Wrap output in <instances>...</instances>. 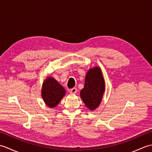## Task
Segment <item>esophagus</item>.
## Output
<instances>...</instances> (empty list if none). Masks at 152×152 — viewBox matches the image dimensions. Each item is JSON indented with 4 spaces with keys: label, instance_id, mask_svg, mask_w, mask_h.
<instances>
[{
    "label": "esophagus",
    "instance_id": "esophagus-1",
    "mask_svg": "<svg viewBox=\"0 0 152 152\" xmlns=\"http://www.w3.org/2000/svg\"><path fill=\"white\" fill-rule=\"evenodd\" d=\"M76 93H77V89L76 88H74L72 89H70V93H71V94H76Z\"/></svg>",
    "mask_w": 152,
    "mask_h": 152
}]
</instances>
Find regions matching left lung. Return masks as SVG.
<instances>
[{
  "label": "left lung",
  "instance_id": "left-lung-1",
  "mask_svg": "<svg viewBox=\"0 0 152 152\" xmlns=\"http://www.w3.org/2000/svg\"><path fill=\"white\" fill-rule=\"evenodd\" d=\"M105 91V82L101 68L95 66L87 72L83 88L80 91V97L90 110L97 108Z\"/></svg>",
  "mask_w": 152,
  "mask_h": 152
}]
</instances>
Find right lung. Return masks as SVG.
<instances>
[{
    "label": "right lung",
    "instance_id": "obj_1",
    "mask_svg": "<svg viewBox=\"0 0 152 152\" xmlns=\"http://www.w3.org/2000/svg\"><path fill=\"white\" fill-rule=\"evenodd\" d=\"M65 93V89L56 79L51 76L46 77L41 90L42 97L46 106L51 108L56 107Z\"/></svg>",
    "mask_w": 152,
    "mask_h": 152
}]
</instances>
